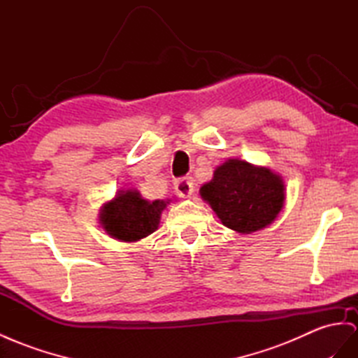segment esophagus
<instances>
[{
    "label": "esophagus",
    "instance_id": "obj_1",
    "mask_svg": "<svg viewBox=\"0 0 358 358\" xmlns=\"http://www.w3.org/2000/svg\"><path fill=\"white\" fill-rule=\"evenodd\" d=\"M173 187H176V192L180 196L189 198L192 195V192H194V180L190 177L178 178L176 182H173Z\"/></svg>",
    "mask_w": 358,
    "mask_h": 358
}]
</instances>
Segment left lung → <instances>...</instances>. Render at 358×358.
Segmentation results:
<instances>
[{
  "label": "left lung",
  "instance_id": "1",
  "mask_svg": "<svg viewBox=\"0 0 358 358\" xmlns=\"http://www.w3.org/2000/svg\"><path fill=\"white\" fill-rule=\"evenodd\" d=\"M199 195L230 230L251 234L271 225L284 206L280 173L246 160L228 159L201 186Z\"/></svg>",
  "mask_w": 358,
  "mask_h": 358
}]
</instances>
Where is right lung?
Listing matches in <instances>:
<instances>
[{
  "mask_svg": "<svg viewBox=\"0 0 358 358\" xmlns=\"http://www.w3.org/2000/svg\"><path fill=\"white\" fill-rule=\"evenodd\" d=\"M171 199H143L136 189H121L99 210V225L116 241L134 243L159 228L162 212Z\"/></svg>",
  "mask_w": 358,
  "mask_h": 358,
  "instance_id": "1",
  "label": "right lung"
}]
</instances>
